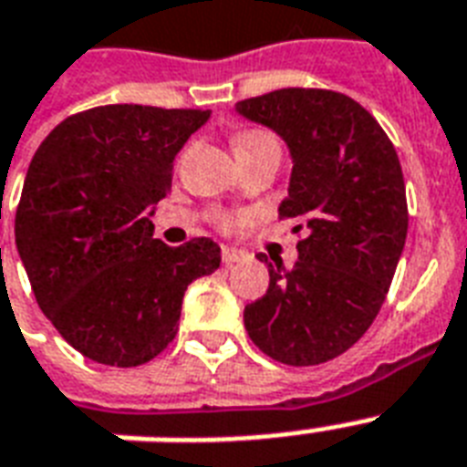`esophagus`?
Here are the masks:
<instances>
[{"label": "esophagus", "mask_w": 467, "mask_h": 467, "mask_svg": "<svg viewBox=\"0 0 467 467\" xmlns=\"http://www.w3.org/2000/svg\"><path fill=\"white\" fill-rule=\"evenodd\" d=\"M244 256H247V254H244L242 249H237V247H223V264H225V266H233V264L242 262Z\"/></svg>", "instance_id": "1"}]
</instances>
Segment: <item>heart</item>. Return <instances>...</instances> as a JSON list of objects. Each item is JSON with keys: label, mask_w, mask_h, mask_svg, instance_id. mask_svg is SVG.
Masks as SVG:
<instances>
[{"label": "heart", "mask_w": 467, "mask_h": 467, "mask_svg": "<svg viewBox=\"0 0 467 467\" xmlns=\"http://www.w3.org/2000/svg\"><path fill=\"white\" fill-rule=\"evenodd\" d=\"M233 150L237 160L247 161L254 160V157H281V142L271 130H264V128H242V130H234L233 133ZM220 225L230 227L233 220L227 215H220Z\"/></svg>", "instance_id": "1"}]
</instances>
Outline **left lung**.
Segmentation results:
<instances>
[{"instance_id": "obj_1", "label": "left lung", "mask_w": 467, "mask_h": 467, "mask_svg": "<svg viewBox=\"0 0 467 467\" xmlns=\"http://www.w3.org/2000/svg\"><path fill=\"white\" fill-rule=\"evenodd\" d=\"M237 111L276 130L293 174L278 218L298 234L293 269L269 266V291L244 307L249 339L274 361L317 366L361 339L385 303L407 240L402 167L390 138L347 94L288 87Z\"/></svg>"}]
</instances>
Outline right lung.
Masks as SVG:
<instances>
[{
  "instance_id": "obj_1",
  "label": "right lung",
  "mask_w": 467,
  "mask_h": 467,
  "mask_svg": "<svg viewBox=\"0 0 467 467\" xmlns=\"http://www.w3.org/2000/svg\"><path fill=\"white\" fill-rule=\"evenodd\" d=\"M208 116L97 106L55 126L28 164L18 254L40 310L91 361H152L179 332L183 291L220 266L218 242L169 247L150 220V205L171 191L176 152Z\"/></svg>"
}]
</instances>
